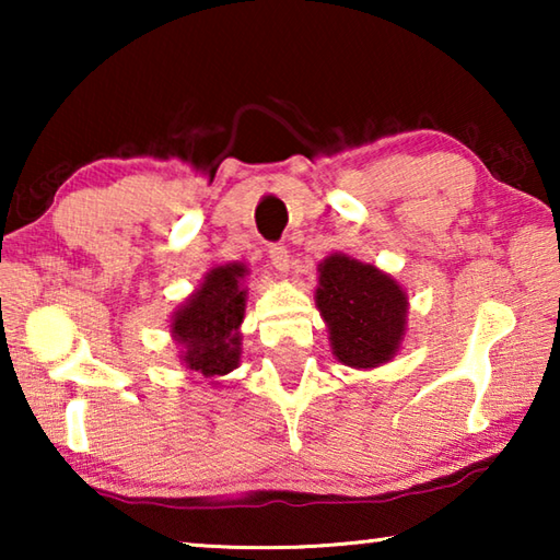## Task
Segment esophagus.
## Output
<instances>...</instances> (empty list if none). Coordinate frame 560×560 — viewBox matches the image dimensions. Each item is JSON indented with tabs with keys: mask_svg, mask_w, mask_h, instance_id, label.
I'll return each mask as SVG.
<instances>
[{
	"mask_svg": "<svg viewBox=\"0 0 560 560\" xmlns=\"http://www.w3.org/2000/svg\"><path fill=\"white\" fill-rule=\"evenodd\" d=\"M269 259L279 271L289 269V249L283 244H269Z\"/></svg>",
	"mask_w": 560,
	"mask_h": 560,
	"instance_id": "1",
	"label": "esophagus"
}]
</instances>
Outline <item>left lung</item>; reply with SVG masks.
Instances as JSON below:
<instances>
[{
  "label": "left lung",
  "mask_w": 560,
  "mask_h": 560,
  "mask_svg": "<svg viewBox=\"0 0 560 560\" xmlns=\"http://www.w3.org/2000/svg\"><path fill=\"white\" fill-rule=\"evenodd\" d=\"M318 281L316 303L340 363L375 368L390 360L405 334V291L387 273L343 254L320 264Z\"/></svg>",
  "instance_id": "left-lung-1"
}]
</instances>
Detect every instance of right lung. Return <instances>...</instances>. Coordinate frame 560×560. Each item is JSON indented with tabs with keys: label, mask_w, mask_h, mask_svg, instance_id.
Instances as JSON below:
<instances>
[{
	"label": "right lung",
	"mask_w": 560,
	"mask_h": 560,
	"mask_svg": "<svg viewBox=\"0 0 560 560\" xmlns=\"http://www.w3.org/2000/svg\"><path fill=\"white\" fill-rule=\"evenodd\" d=\"M242 264H226L207 273L200 291L175 314L173 334L187 350L183 360L189 371L217 377L240 365V328L244 318Z\"/></svg>",
	"instance_id": "right-lung-1"
}]
</instances>
